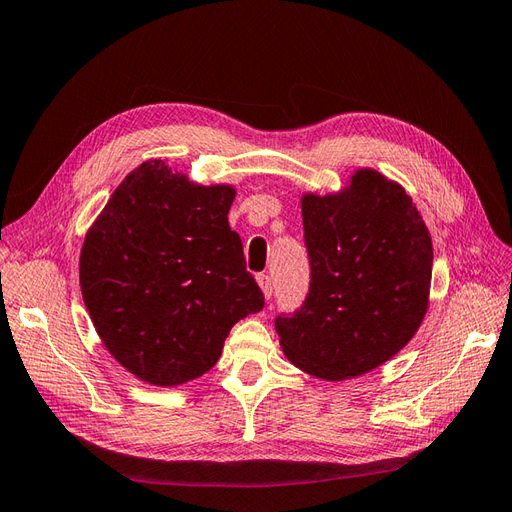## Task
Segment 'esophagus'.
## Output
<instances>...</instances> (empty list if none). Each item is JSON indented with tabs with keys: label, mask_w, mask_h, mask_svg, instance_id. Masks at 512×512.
<instances>
[{
	"label": "esophagus",
	"mask_w": 512,
	"mask_h": 512,
	"mask_svg": "<svg viewBox=\"0 0 512 512\" xmlns=\"http://www.w3.org/2000/svg\"><path fill=\"white\" fill-rule=\"evenodd\" d=\"M258 286H260V290H262V294H265V299L269 301L271 297H273V282H271V277L267 275V273H260L258 277Z\"/></svg>",
	"instance_id": "esophagus-1"
}]
</instances>
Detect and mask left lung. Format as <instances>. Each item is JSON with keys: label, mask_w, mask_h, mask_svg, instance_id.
Returning <instances> with one entry per match:
<instances>
[{"label": "left lung", "mask_w": 512, "mask_h": 512, "mask_svg": "<svg viewBox=\"0 0 512 512\" xmlns=\"http://www.w3.org/2000/svg\"><path fill=\"white\" fill-rule=\"evenodd\" d=\"M309 292L275 318L288 361L322 380L380 367L421 327L433 247L412 198L371 168L339 194L301 200Z\"/></svg>", "instance_id": "1"}]
</instances>
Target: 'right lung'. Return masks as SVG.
<instances>
[{
  "instance_id": "obj_1",
  "label": "right lung",
  "mask_w": 512,
  "mask_h": 512,
  "mask_svg": "<svg viewBox=\"0 0 512 512\" xmlns=\"http://www.w3.org/2000/svg\"><path fill=\"white\" fill-rule=\"evenodd\" d=\"M230 185H196L162 160L121 181L89 228L81 290L106 350L130 374L177 386L218 363L265 297L228 226Z\"/></svg>"
}]
</instances>
